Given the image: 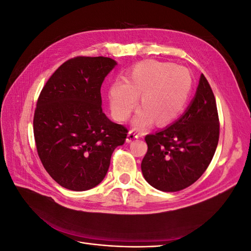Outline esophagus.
Listing matches in <instances>:
<instances>
[{
  "label": "esophagus",
  "mask_w": 251,
  "mask_h": 251,
  "mask_svg": "<svg viewBox=\"0 0 251 251\" xmlns=\"http://www.w3.org/2000/svg\"><path fill=\"white\" fill-rule=\"evenodd\" d=\"M138 137H139V135L137 134V132H135V131H133V130L128 131L127 136H126V142H131L132 140L137 139Z\"/></svg>",
  "instance_id": "obj_1"
}]
</instances>
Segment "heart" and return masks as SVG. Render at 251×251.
I'll use <instances>...</instances> for the list:
<instances>
[{"label":"heart","mask_w":251,"mask_h":251,"mask_svg":"<svg viewBox=\"0 0 251 251\" xmlns=\"http://www.w3.org/2000/svg\"><path fill=\"white\" fill-rule=\"evenodd\" d=\"M193 78L184 67L158 60H143L134 65L125 75V81L114 80L108 89L113 118L125 121L137 105L141 111L136 116V126L150 121L161 126L176 118L188 100Z\"/></svg>","instance_id":"1"}]
</instances>
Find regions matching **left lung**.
<instances>
[{
    "label": "left lung",
    "instance_id": "obj_1",
    "mask_svg": "<svg viewBox=\"0 0 251 251\" xmlns=\"http://www.w3.org/2000/svg\"><path fill=\"white\" fill-rule=\"evenodd\" d=\"M220 124L216 98L201 74L191 104L179 119L146 136L142 159L144 179L162 192H178L192 185L206 171L218 146Z\"/></svg>",
    "mask_w": 251,
    "mask_h": 251
}]
</instances>
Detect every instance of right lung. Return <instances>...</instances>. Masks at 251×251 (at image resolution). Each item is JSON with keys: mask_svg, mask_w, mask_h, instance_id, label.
Instances as JSON below:
<instances>
[{"mask_svg": "<svg viewBox=\"0 0 251 251\" xmlns=\"http://www.w3.org/2000/svg\"><path fill=\"white\" fill-rule=\"evenodd\" d=\"M117 65L103 56H77L51 75L36 103L33 133L45 170L67 189L88 191L107 175L127 130L101 109L100 88Z\"/></svg>", "mask_w": 251, "mask_h": 251, "instance_id": "obj_1", "label": "right lung"}]
</instances>
